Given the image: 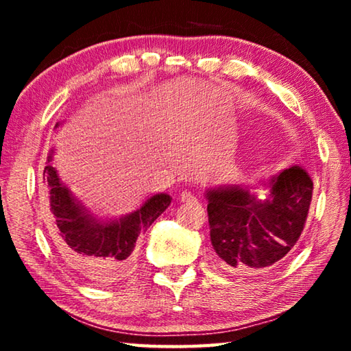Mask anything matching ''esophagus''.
<instances>
[{"instance_id":"1","label":"esophagus","mask_w":351,"mask_h":351,"mask_svg":"<svg viewBox=\"0 0 351 351\" xmlns=\"http://www.w3.org/2000/svg\"><path fill=\"white\" fill-rule=\"evenodd\" d=\"M180 201H182V203H193V201H197V198L193 197V193L182 192V193L180 195Z\"/></svg>"}]
</instances>
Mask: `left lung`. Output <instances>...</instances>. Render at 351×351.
Masks as SVG:
<instances>
[{
  "instance_id": "left-lung-1",
  "label": "left lung",
  "mask_w": 351,
  "mask_h": 351,
  "mask_svg": "<svg viewBox=\"0 0 351 351\" xmlns=\"http://www.w3.org/2000/svg\"><path fill=\"white\" fill-rule=\"evenodd\" d=\"M265 199L246 187H215L206 192L210 241L219 265L235 274H254L287 258L304 230L313 181L294 165L265 182Z\"/></svg>"
}]
</instances>
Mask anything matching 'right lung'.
Wrapping results in <instances>:
<instances>
[{
    "label": "right lung",
    "mask_w": 351,
    "mask_h": 351,
    "mask_svg": "<svg viewBox=\"0 0 351 351\" xmlns=\"http://www.w3.org/2000/svg\"><path fill=\"white\" fill-rule=\"evenodd\" d=\"M43 182L52 241L69 268L96 287H111L127 277L133 268L139 234L150 228L171 203L170 195L156 193L125 217L99 219L60 181L52 165V152L47 156Z\"/></svg>",
    "instance_id": "1"
}]
</instances>
